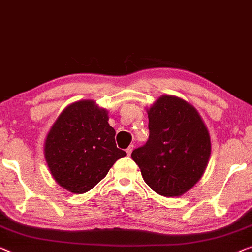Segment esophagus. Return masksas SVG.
Returning <instances> with one entry per match:
<instances>
[{"mask_svg":"<svg viewBox=\"0 0 252 252\" xmlns=\"http://www.w3.org/2000/svg\"><path fill=\"white\" fill-rule=\"evenodd\" d=\"M133 149H134V145H129V147L126 149V152H127V155L130 156V153L133 152Z\"/></svg>","mask_w":252,"mask_h":252,"instance_id":"1","label":"esophagus"}]
</instances>
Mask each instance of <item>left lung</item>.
Segmentation results:
<instances>
[{
    "label": "left lung",
    "instance_id": "8db88e82",
    "mask_svg": "<svg viewBox=\"0 0 252 252\" xmlns=\"http://www.w3.org/2000/svg\"><path fill=\"white\" fill-rule=\"evenodd\" d=\"M149 140L132 159L142 177L162 196H181L200 181L211 153L210 135L198 110L175 95L159 96L147 108Z\"/></svg>",
    "mask_w": 252,
    "mask_h": 252
}]
</instances>
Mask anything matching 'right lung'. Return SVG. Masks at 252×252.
Instances as JSON below:
<instances>
[{
	"label": "right lung",
	"instance_id": "1",
	"mask_svg": "<svg viewBox=\"0 0 252 252\" xmlns=\"http://www.w3.org/2000/svg\"><path fill=\"white\" fill-rule=\"evenodd\" d=\"M108 110L93 100L65 107L47 133L44 157L60 187L75 194L90 191L126 152L117 148Z\"/></svg>",
	"mask_w": 252,
	"mask_h": 252
}]
</instances>
